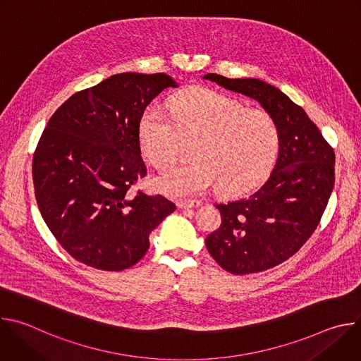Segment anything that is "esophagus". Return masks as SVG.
I'll return each mask as SVG.
<instances>
[{"label":"esophagus","instance_id":"34e87169","mask_svg":"<svg viewBox=\"0 0 361 361\" xmlns=\"http://www.w3.org/2000/svg\"><path fill=\"white\" fill-rule=\"evenodd\" d=\"M201 202L198 200H184V201H178V207L180 209H194L198 207Z\"/></svg>","mask_w":361,"mask_h":361}]
</instances>
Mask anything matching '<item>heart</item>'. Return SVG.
<instances>
[{
	"label": "heart",
	"mask_w": 361,
	"mask_h": 361,
	"mask_svg": "<svg viewBox=\"0 0 361 361\" xmlns=\"http://www.w3.org/2000/svg\"><path fill=\"white\" fill-rule=\"evenodd\" d=\"M138 140L144 157L159 170L173 167L184 142H192V161L154 181L167 195L200 194L214 185L223 194L245 191L270 171L280 145L279 127L267 111L200 87L177 95L170 113L159 104L147 107Z\"/></svg>",
	"instance_id": "heart-1"
}]
</instances>
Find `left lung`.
Here are the masks:
<instances>
[{
  "label": "left lung",
  "instance_id": "obj_1",
  "mask_svg": "<svg viewBox=\"0 0 361 361\" xmlns=\"http://www.w3.org/2000/svg\"><path fill=\"white\" fill-rule=\"evenodd\" d=\"M202 78L260 102L279 127V157L270 177L248 197L217 204L221 226L205 238L226 271L260 273L290 259L317 228L334 185V151L277 87L257 78Z\"/></svg>",
  "mask_w": 361,
  "mask_h": 361
}]
</instances>
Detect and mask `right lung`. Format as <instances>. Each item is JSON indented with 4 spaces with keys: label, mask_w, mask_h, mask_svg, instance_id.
Wrapping results in <instances>:
<instances>
[{
    "label": "right lung",
    "mask_w": 361,
    "mask_h": 361,
    "mask_svg": "<svg viewBox=\"0 0 361 361\" xmlns=\"http://www.w3.org/2000/svg\"><path fill=\"white\" fill-rule=\"evenodd\" d=\"M167 74L121 73L75 92L49 118L32 160L39 213L59 243L90 267L138 263L149 234L174 210L163 195L131 194L147 174L138 124Z\"/></svg>",
    "instance_id": "add662e5"
}]
</instances>
